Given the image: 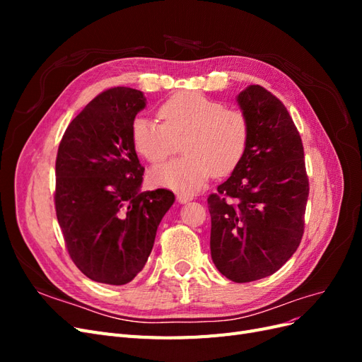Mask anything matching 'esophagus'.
Returning a JSON list of instances; mask_svg holds the SVG:
<instances>
[{"instance_id": "34e87169", "label": "esophagus", "mask_w": 362, "mask_h": 362, "mask_svg": "<svg viewBox=\"0 0 362 362\" xmlns=\"http://www.w3.org/2000/svg\"><path fill=\"white\" fill-rule=\"evenodd\" d=\"M193 198L190 194H185V193H178L177 194V201L180 202V204H185V202H190Z\"/></svg>"}]
</instances>
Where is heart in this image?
<instances>
[{"instance_id": "heart-1", "label": "heart", "mask_w": 362, "mask_h": 362, "mask_svg": "<svg viewBox=\"0 0 362 362\" xmlns=\"http://www.w3.org/2000/svg\"><path fill=\"white\" fill-rule=\"evenodd\" d=\"M161 124L134 119L131 140L149 163L166 160L182 140L184 157L160 164L149 173L151 182L181 193L199 190L214 173L225 177L242 163L250 137L247 116L237 108L198 92H181L158 107Z\"/></svg>"}]
</instances>
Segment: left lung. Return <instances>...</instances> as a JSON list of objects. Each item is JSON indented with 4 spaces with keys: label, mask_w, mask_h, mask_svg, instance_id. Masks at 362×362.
<instances>
[{
    "label": "left lung",
    "mask_w": 362,
    "mask_h": 362,
    "mask_svg": "<svg viewBox=\"0 0 362 362\" xmlns=\"http://www.w3.org/2000/svg\"><path fill=\"white\" fill-rule=\"evenodd\" d=\"M237 103L249 119V145L231 177L208 196L210 249L223 276L250 282L273 275L298 249L310 182L286 105L258 84Z\"/></svg>",
    "instance_id": "obj_1"
}]
</instances>
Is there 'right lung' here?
Here are the masks:
<instances>
[{
	"mask_svg": "<svg viewBox=\"0 0 362 362\" xmlns=\"http://www.w3.org/2000/svg\"><path fill=\"white\" fill-rule=\"evenodd\" d=\"M144 92L115 87L72 119L56 160V213L68 252L87 278L124 286L145 267L157 228L175 202L166 189L140 192L131 125Z\"/></svg>",
	"mask_w": 362,
	"mask_h": 362,
	"instance_id": "obj_1",
	"label": "right lung"
}]
</instances>
